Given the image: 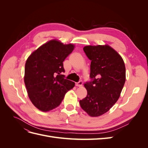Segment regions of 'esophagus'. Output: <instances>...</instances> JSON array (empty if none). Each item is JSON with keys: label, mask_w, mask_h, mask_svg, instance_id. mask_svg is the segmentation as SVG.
Listing matches in <instances>:
<instances>
[{"label": "esophagus", "mask_w": 148, "mask_h": 148, "mask_svg": "<svg viewBox=\"0 0 148 148\" xmlns=\"http://www.w3.org/2000/svg\"><path fill=\"white\" fill-rule=\"evenodd\" d=\"M75 85H76V86H78V87H81L82 85H83V82H82V81H80V82H79L78 83H77L75 84Z\"/></svg>", "instance_id": "34e87169"}]
</instances>
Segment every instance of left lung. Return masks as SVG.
Here are the masks:
<instances>
[{
	"label": "left lung",
	"mask_w": 148,
	"mask_h": 148,
	"mask_svg": "<svg viewBox=\"0 0 148 148\" xmlns=\"http://www.w3.org/2000/svg\"><path fill=\"white\" fill-rule=\"evenodd\" d=\"M89 60L90 78L84 83L87 96L79 101L82 109L91 117H99L109 111L120 97L126 79L122 57L108 44L84 46Z\"/></svg>",
	"instance_id": "left-lung-1"
}]
</instances>
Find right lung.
<instances>
[{"mask_svg":"<svg viewBox=\"0 0 148 148\" xmlns=\"http://www.w3.org/2000/svg\"><path fill=\"white\" fill-rule=\"evenodd\" d=\"M52 39L33 51L26 61L24 82L33 104L42 112L59 106L75 83L64 78L63 62L75 48Z\"/></svg>","mask_w":148,"mask_h":148,"instance_id":"1","label":"right lung"}]
</instances>
